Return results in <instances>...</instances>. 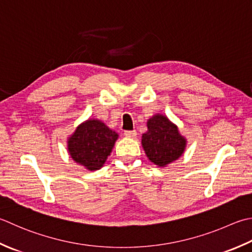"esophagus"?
I'll return each mask as SVG.
<instances>
[{
	"label": "esophagus",
	"mask_w": 252,
	"mask_h": 252,
	"mask_svg": "<svg viewBox=\"0 0 252 252\" xmlns=\"http://www.w3.org/2000/svg\"><path fill=\"white\" fill-rule=\"evenodd\" d=\"M136 131L133 130V131H125V136L126 137H131V139H134V137L136 136Z\"/></svg>",
	"instance_id": "esophagus-1"
}]
</instances>
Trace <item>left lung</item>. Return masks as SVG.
Listing matches in <instances>:
<instances>
[{
	"label": "left lung",
	"mask_w": 252,
	"mask_h": 252,
	"mask_svg": "<svg viewBox=\"0 0 252 252\" xmlns=\"http://www.w3.org/2000/svg\"><path fill=\"white\" fill-rule=\"evenodd\" d=\"M187 140L168 118L155 115L147 120V132L142 135V146L149 159L165 167L184 154Z\"/></svg>",
	"instance_id": "8db88e82"
}]
</instances>
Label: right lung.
<instances>
[{"instance_id":"right-lung-1","label":"right lung","mask_w":252,"mask_h":252,"mask_svg":"<svg viewBox=\"0 0 252 252\" xmlns=\"http://www.w3.org/2000/svg\"><path fill=\"white\" fill-rule=\"evenodd\" d=\"M118 133L100 120L90 119L68 137L67 150L74 161L88 170L100 169L113 149Z\"/></svg>"}]
</instances>
